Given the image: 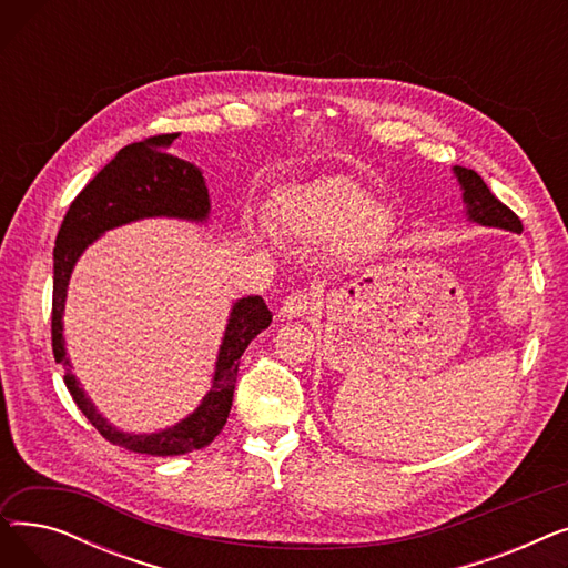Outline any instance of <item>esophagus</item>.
Returning <instances> with one entry per match:
<instances>
[{"label": "esophagus", "instance_id": "obj_1", "mask_svg": "<svg viewBox=\"0 0 568 568\" xmlns=\"http://www.w3.org/2000/svg\"><path fill=\"white\" fill-rule=\"evenodd\" d=\"M311 311H313L311 294H308V292H294V294H290L287 300L283 302V306H281V317H285V320H296V317L311 315Z\"/></svg>", "mask_w": 568, "mask_h": 568}]
</instances>
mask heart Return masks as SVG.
I'll list each match as a JSON object with an SVG mask.
<instances>
[{
    "mask_svg": "<svg viewBox=\"0 0 568 568\" xmlns=\"http://www.w3.org/2000/svg\"><path fill=\"white\" fill-rule=\"evenodd\" d=\"M272 219L294 242H329V255L347 264L375 257L394 230L389 209L345 176H324L283 191L272 202ZM248 232L253 239L264 236L262 225H251Z\"/></svg>",
    "mask_w": 568,
    "mask_h": 568,
    "instance_id": "1",
    "label": "heart"
}]
</instances>
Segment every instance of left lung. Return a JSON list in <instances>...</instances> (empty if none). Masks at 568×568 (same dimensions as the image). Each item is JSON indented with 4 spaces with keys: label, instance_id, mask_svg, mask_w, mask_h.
<instances>
[{
    "label": "left lung",
    "instance_id": "obj_1",
    "mask_svg": "<svg viewBox=\"0 0 568 568\" xmlns=\"http://www.w3.org/2000/svg\"><path fill=\"white\" fill-rule=\"evenodd\" d=\"M454 174L460 184L463 191V204H465V216L471 223H479L484 227H497L506 232H523L520 219L511 212L509 206L501 204L490 189L486 186L484 179L476 174L474 170L454 165Z\"/></svg>",
    "mask_w": 568,
    "mask_h": 568
}]
</instances>
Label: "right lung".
<instances>
[{"label": "right lung", "instance_id": "1", "mask_svg": "<svg viewBox=\"0 0 568 568\" xmlns=\"http://www.w3.org/2000/svg\"><path fill=\"white\" fill-rule=\"evenodd\" d=\"M179 133L154 135L119 149L116 156L89 182L71 202L54 242V285H52V352L64 368L67 389L80 412L108 442L146 456H179L202 449L223 430L232 407L239 359L248 343L272 324L262 296L251 294L230 308L225 334L221 338L212 386L200 405L170 428L156 433H124L114 428L89 400L73 375L64 341L67 290L80 255L108 230L142 219H179L206 223L212 200L202 170L172 156L168 149Z\"/></svg>", "mask_w": 568, "mask_h": 568}]
</instances>
